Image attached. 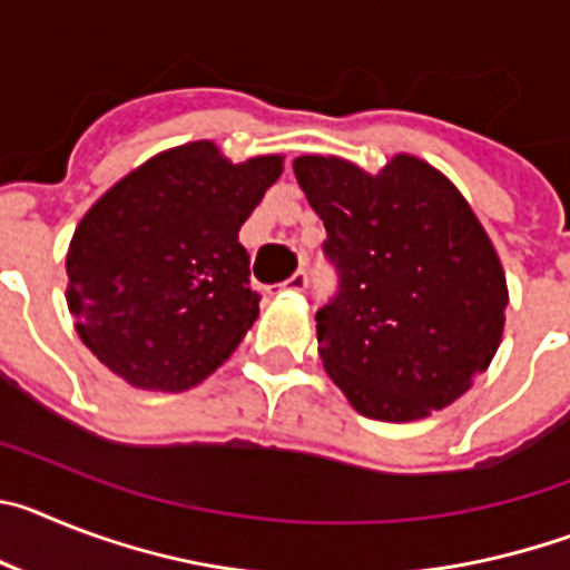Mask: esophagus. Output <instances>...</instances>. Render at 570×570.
I'll list each match as a JSON object with an SVG mask.
<instances>
[{
    "mask_svg": "<svg viewBox=\"0 0 570 570\" xmlns=\"http://www.w3.org/2000/svg\"><path fill=\"white\" fill-rule=\"evenodd\" d=\"M285 288L288 291H305L308 288V274L305 271H296L288 282H285Z\"/></svg>",
    "mask_w": 570,
    "mask_h": 570,
    "instance_id": "1",
    "label": "esophagus"
}]
</instances>
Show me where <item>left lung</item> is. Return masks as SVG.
Returning <instances> with one entry per match:
<instances>
[{
  "label": "left lung",
  "instance_id": "left-lung-1",
  "mask_svg": "<svg viewBox=\"0 0 570 570\" xmlns=\"http://www.w3.org/2000/svg\"><path fill=\"white\" fill-rule=\"evenodd\" d=\"M322 219L340 294L316 311L322 365L362 416L425 420L491 365L508 308L505 271L442 170L396 154L380 174L340 156L294 159Z\"/></svg>",
  "mask_w": 570,
  "mask_h": 570
}]
</instances>
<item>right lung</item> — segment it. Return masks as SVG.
Returning a JSON list of instances; mask_svg holds the SVG:
<instances>
[{
    "label": "right lung",
    "instance_id": "1",
    "mask_svg": "<svg viewBox=\"0 0 570 570\" xmlns=\"http://www.w3.org/2000/svg\"><path fill=\"white\" fill-rule=\"evenodd\" d=\"M279 154L230 163L210 139L150 156L90 205L68 245V311L88 351L142 391H188L259 316L242 223Z\"/></svg>",
    "mask_w": 570,
    "mask_h": 570
}]
</instances>
